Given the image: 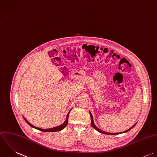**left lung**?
<instances>
[{
    "instance_id": "8db88e82",
    "label": "left lung",
    "mask_w": 157,
    "mask_h": 157,
    "mask_svg": "<svg viewBox=\"0 0 157 157\" xmlns=\"http://www.w3.org/2000/svg\"><path fill=\"white\" fill-rule=\"evenodd\" d=\"M90 116H91V125L93 126V127L94 128H95L97 131H98L99 132H100V133H103V134H106V135H118V134H120V133H125V132H128V131H129L130 130H131L135 125H136V124L132 127H131L130 129H128V130H126V131H125V132H121V133H108V132H104V131H102V130H101L99 128H98L95 125H94V121H93V116H92V114H91V112H90Z\"/></svg>"
}]
</instances>
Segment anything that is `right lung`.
<instances>
[{"label":"right lung","instance_id":"obj_1","mask_svg":"<svg viewBox=\"0 0 157 157\" xmlns=\"http://www.w3.org/2000/svg\"><path fill=\"white\" fill-rule=\"evenodd\" d=\"M70 112V111H69ZM69 113L67 114V117H66V121H65V122L63 124H61V125H59V126H58V127H53V128H48V129H43V128H38V127H35V126H33V125H32L30 123H29L24 117V119H25V121H26V122L29 125H30L31 127H33V128H36V129H38V130H40V131H42V132H58V131H60V130H63L66 125H67V123H68V117H69Z\"/></svg>","mask_w":157,"mask_h":157}]
</instances>
